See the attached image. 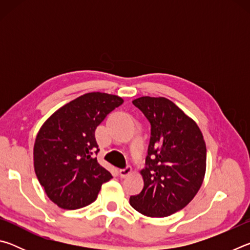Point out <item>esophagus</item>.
Masks as SVG:
<instances>
[{"mask_svg":"<svg viewBox=\"0 0 250 250\" xmlns=\"http://www.w3.org/2000/svg\"><path fill=\"white\" fill-rule=\"evenodd\" d=\"M131 173H132V167H125V168H121V170L119 171V174H120V176L121 177H125V176H128V175H130Z\"/></svg>","mask_w":250,"mask_h":250,"instance_id":"obj_1","label":"esophagus"}]
</instances>
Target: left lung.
<instances>
[{
	"label": "left lung",
	"instance_id": "obj_1",
	"mask_svg": "<svg viewBox=\"0 0 250 250\" xmlns=\"http://www.w3.org/2000/svg\"><path fill=\"white\" fill-rule=\"evenodd\" d=\"M132 104L151 125L145 186L130 205L146 216L166 217L191 202L206 170V146L195 121L164 97H141Z\"/></svg>",
	"mask_w": 250,
	"mask_h": 250
}]
</instances>
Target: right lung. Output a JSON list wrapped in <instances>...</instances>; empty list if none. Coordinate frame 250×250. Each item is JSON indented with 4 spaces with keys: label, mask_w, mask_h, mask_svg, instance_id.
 Returning <instances> with one entry per match:
<instances>
[{
    "label": "right lung",
    "mask_w": 250,
    "mask_h": 250,
    "mask_svg": "<svg viewBox=\"0 0 250 250\" xmlns=\"http://www.w3.org/2000/svg\"><path fill=\"white\" fill-rule=\"evenodd\" d=\"M124 99L89 92L62 105L42 125L34 145V168L47 196L65 209L94 202L112 175L95 155L97 126Z\"/></svg>",
    "instance_id": "add662e5"
}]
</instances>
